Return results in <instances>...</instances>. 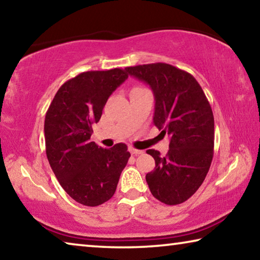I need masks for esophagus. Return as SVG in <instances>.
Returning <instances> with one entry per match:
<instances>
[{"label":"esophagus","mask_w":260,"mask_h":260,"mask_svg":"<svg viewBox=\"0 0 260 260\" xmlns=\"http://www.w3.org/2000/svg\"><path fill=\"white\" fill-rule=\"evenodd\" d=\"M128 150H129V152L132 153V155H135V156L142 155V153H143V150H138V149H135L133 147H129Z\"/></svg>","instance_id":"34e87169"}]
</instances>
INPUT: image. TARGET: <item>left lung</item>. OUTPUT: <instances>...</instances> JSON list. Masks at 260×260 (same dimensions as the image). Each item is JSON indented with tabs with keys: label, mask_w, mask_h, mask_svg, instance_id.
I'll return each instance as SVG.
<instances>
[{
	"label": "left lung",
	"mask_w": 260,
	"mask_h": 260,
	"mask_svg": "<svg viewBox=\"0 0 260 260\" xmlns=\"http://www.w3.org/2000/svg\"><path fill=\"white\" fill-rule=\"evenodd\" d=\"M150 86L153 124L171 138L166 156L147 150L155 169L146 175L153 197L167 205L186 202L203 183L213 158L214 118L200 83L190 73L166 63L126 68Z\"/></svg>",
	"instance_id": "obj_1"
}]
</instances>
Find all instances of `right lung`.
Instances as JSON below:
<instances>
[{"instance_id":"1","label":"right lung","mask_w":260,"mask_h":260,"mask_svg":"<svg viewBox=\"0 0 260 260\" xmlns=\"http://www.w3.org/2000/svg\"><path fill=\"white\" fill-rule=\"evenodd\" d=\"M128 74L125 70L88 71L60 86L45 119L46 153L60 186L86 206H98L113 196L131 153L118 143L110 149L91 142L108 99Z\"/></svg>"}]
</instances>
